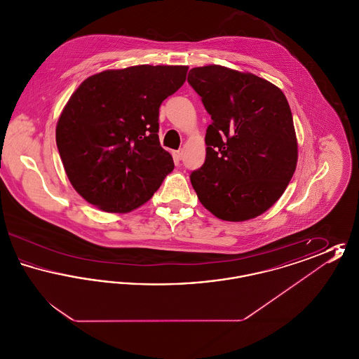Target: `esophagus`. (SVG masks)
<instances>
[{
  "mask_svg": "<svg viewBox=\"0 0 359 359\" xmlns=\"http://www.w3.org/2000/svg\"><path fill=\"white\" fill-rule=\"evenodd\" d=\"M173 157H175V160L180 161L182 157H183V151H175V152H173Z\"/></svg>",
  "mask_w": 359,
  "mask_h": 359,
  "instance_id": "esophagus-1",
  "label": "esophagus"
}]
</instances>
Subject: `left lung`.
I'll return each mask as SVG.
<instances>
[{
	"label": "left lung",
	"instance_id": "1",
	"mask_svg": "<svg viewBox=\"0 0 359 359\" xmlns=\"http://www.w3.org/2000/svg\"><path fill=\"white\" fill-rule=\"evenodd\" d=\"M187 81L212 120L205 164L191 173V184L217 218L253 219L280 199L296 170L288 101L266 79L218 65L191 69Z\"/></svg>",
	"mask_w": 359,
	"mask_h": 359
}]
</instances>
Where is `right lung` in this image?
<instances>
[{
	"label": "right lung",
	"mask_w": 359,
	"mask_h": 359,
	"mask_svg": "<svg viewBox=\"0 0 359 359\" xmlns=\"http://www.w3.org/2000/svg\"><path fill=\"white\" fill-rule=\"evenodd\" d=\"M187 66L140 65L88 76L56 123L71 186L106 212L147 203L173 170L158 140V107L186 82Z\"/></svg>",
	"instance_id": "right-lung-1"
}]
</instances>
